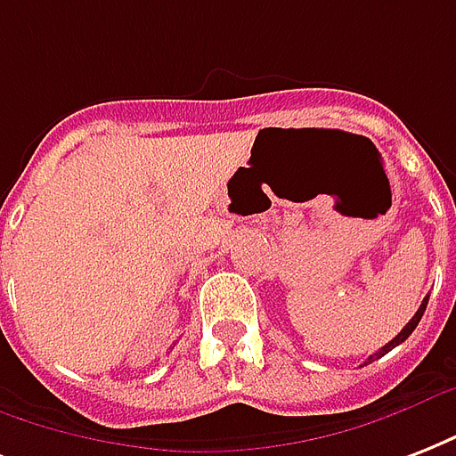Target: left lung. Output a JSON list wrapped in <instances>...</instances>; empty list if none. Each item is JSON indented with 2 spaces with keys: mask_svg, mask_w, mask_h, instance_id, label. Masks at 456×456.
<instances>
[{
  "mask_svg": "<svg viewBox=\"0 0 456 456\" xmlns=\"http://www.w3.org/2000/svg\"><path fill=\"white\" fill-rule=\"evenodd\" d=\"M426 305H428V297L423 298V304L419 305V311L413 313V318H411V321L406 322V325H404V330H402V332H399V335L395 337V339H392V342H387V344H385V346H382L380 352L370 354V356H368V359L363 361V366H368V363H370V361L380 359V356H385V354L390 352V349H395V346H397V344H402V342H404L406 337L411 335L413 330H416V325H419V322H421V318H423V311H426Z\"/></svg>",
  "mask_w": 456,
  "mask_h": 456,
  "instance_id": "8db88e82",
  "label": "left lung"
}]
</instances>
